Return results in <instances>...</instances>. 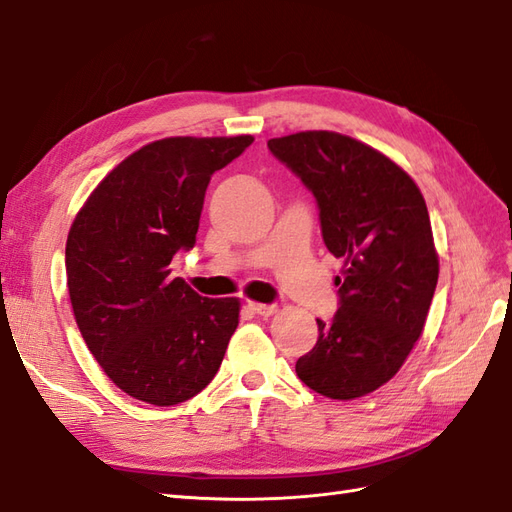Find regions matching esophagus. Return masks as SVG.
<instances>
[{
	"instance_id": "obj_1",
	"label": "esophagus",
	"mask_w": 512,
	"mask_h": 512,
	"mask_svg": "<svg viewBox=\"0 0 512 512\" xmlns=\"http://www.w3.org/2000/svg\"><path fill=\"white\" fill-rule=\"evenodd\" d=\"M247 307H250L252 312L258 314V316H273L277 312L275 305H267V303H254V301H250V303H247Z\"/></svg>"
}]
</instances>
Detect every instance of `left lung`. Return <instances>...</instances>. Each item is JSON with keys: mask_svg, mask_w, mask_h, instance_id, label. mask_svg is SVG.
Returning a JSON list of instances; mask_svg holds the SVG:
<instances>
[{"mask_svg": "<svg viewBox=\"0 0 512 512\" xmlns=\"http://www.w3.org/2000/svg\"><path fill=\"white\" fill-rule=\"evenodd\" d=\"M267 147L314 194L322 241L346 260L337 312L318 320L297 376L324 397H363L404 365L436 292L425 198L395 162L344 134L299 132Z\"/></svg>", "mask_w": 512, "mask_h": 512, "instance_id": "obj_1", "label": "left lung"}]
</instances>
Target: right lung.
<instances>
[{
	"mask_svg": "<svg viewBox=\"0 0 512 512\" xmlns=\"http://www.w3.org/2000/svg\"><path fill=\"white\" fill-rule=\"evenodd\" d=\"M252 143L175 136L145 145L100 181L70 228L76 324L106 376L134 399L175 406L218 374L239 301L200 297L168 265L196 243L211 175Z\"/></svg>",
	"mask_w": 512,
	"mask_h": 512,
	"instance_id": "right-lung-1",
	"label": "right lung"
}]
</instances>
